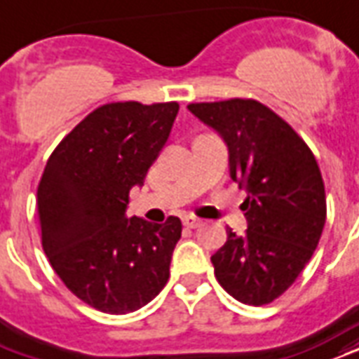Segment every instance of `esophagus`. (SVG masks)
Returning a JSON list of instances; mask_svg holds the SVG:
<instances>
[{
	"label": "esophagus",
	"mask_w": 359,
	"mask_h": 359,
	"mask_svg": "<svg viewBox=\"0 0 359 359\" xmlns=\"http://www.w3.org/2000/svg\"><path fill=\"white\" fill-rule=\"evenodd\" d=\"M182 222H184V226L188 228H198L201 224V220L198 219V217H194V215H187V217L182 219Z\"/></svg>",
	"instance_id": "obj_1"
}]
</instances>
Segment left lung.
Returning a JSON list of instances; mask_svg holds the SVG:
<instances>
[{
  "label": "left lung",
  "instance_id": "obj_1",
  "mask_svg": "<svg viewBox=\"0 0 359 359\" xmlns=\"http://www.w3.org/2000/svg\"><path fill=\"white\" fill-rule=\"evenodd\" d=\"M188 110L213 127L230 152V177L247 192L243 236L228 228L211 257L228 294L262 306L301 276L323 232L327 203L314 154L299 133L253 98L192 102Z\"/></svg>",
  "mask_w": 359,
  "mask_h": 359
}]
</instances>
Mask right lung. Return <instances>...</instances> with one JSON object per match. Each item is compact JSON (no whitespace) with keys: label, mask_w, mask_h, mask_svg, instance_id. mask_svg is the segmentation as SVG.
Listing matches in <instances>:
<instances>
[{"label":"right lung","mask_w":359,"mask_h":359,"mask_svg":"<svg viewBox=\"0 0 359 359\" xmlns=\"http://www.w3.org/2000/svg\"><path fill=\"white\" fill-rule=\"evenodd\" d=\"M179 102L98 106L58 142L38 184L41 245L55 274L85 304L129 314L169 280L179 217L154 224L127 219L129 192L142 184L167 142Z\"/></svg>","instance_id":"right-lung-1"}]
</instances>
